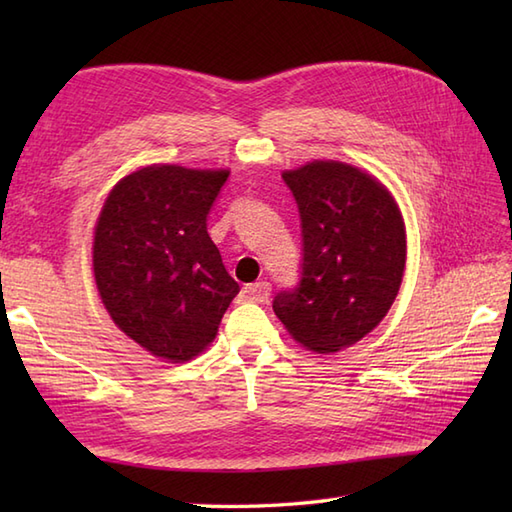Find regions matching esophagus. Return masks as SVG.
<instances>
[{
	"mask_svg": "<svg viewBox=\"0 0 512 512\" xmlns=\"http://www.w3.org/2000/svg\"><path fill=\"white\" fill-rule=\"evenodd\" d=\"M242 297L253 303H264L270 297V284L268 281H257V284H248L242 290Z\"/></svg>",
	"mask_w": 512,
	"mask_h": 512,
	"instance_id": "obj_1",
	"label": "esophagus"
}]
</instances>
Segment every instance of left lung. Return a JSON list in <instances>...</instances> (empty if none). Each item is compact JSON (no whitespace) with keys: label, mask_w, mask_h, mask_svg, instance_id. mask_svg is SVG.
Listing matches in <instances>:
<instances>
[{"label":"left lung","mask_w":512,"mask_h":512,"mask_svg":"<svg viewBox=\"0 0 512 512\" xmlns=\"http://www.w3.org/2000/svg\"><path fill=\"white\" fill-rule=\"evenodd\" d=\"M301 217V279L273 310L292 339L332 354L383 321L405 273V222L369 173L336 160L284 171Z\"/></svg>","instance_id":"obj_1"}]
</instances>
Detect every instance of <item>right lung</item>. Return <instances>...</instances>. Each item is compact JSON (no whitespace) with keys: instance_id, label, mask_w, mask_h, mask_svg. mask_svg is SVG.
I'll list each match as a JSON object with an SVG mask.
<instances>
[{"instance_id":"right-lung-1","label":"right lung","mask_w":512,"mask_h":512,"mask_svg":"<svg viewBox=\"0 0 512 512\" xmlns=\"http://www.w3.org/2000/svg\"><path fill=\"white\" fill-rule=\"evenodd\" d=\"M226 169L151 165L107 195L94 228V279L129 339L171 363L206 350L239 292L206 231Z\"/></svg>"}]
</instances>
